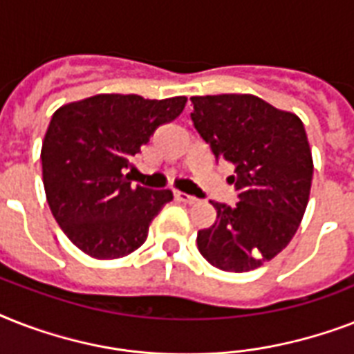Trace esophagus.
<instances>
[{"label": "esophagus", "instance_id": "1", "mask_svg": "<svg viewBox=\"0 0 354 354\" xmlns=\"http://www.w3.org/2000/svg\"><path fill=\"white\" fill-rule=\"evenodd\" d=\"M174 198L178 200V202H182V204H196V198H194V196H191V194H185V193H180V191H178V193H174Z\"/></svg>", "mask_w": 354, "mask_h": 354}]
</instances>
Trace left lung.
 <instances>
[{
    "mask_svg": "<svg viewBox=\"0 0 354 354\" xmlns=\"http://www.w3.org/2000/svg\"><path fill=\"white\" fill-rule=\"evenodd\" d=\"M194 128L216 160L235 165L233 207L211 202L215 224L196 244L224 272H250L283 252L296 235L313 183V152L296 113L248 93L191 97Z\"/></svg>",
    "mask_w": 354,
    "mask_h": 354,
    "instance_id": "obj_1",
    "label": "left lung"
}]
</instances>
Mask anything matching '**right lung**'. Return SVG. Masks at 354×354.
<instances>
[{
    "instance_id": "obj_1",
    "label": "right lung",
    "mask_w": 354,
    "mask_h": 354,
    "mask_svg": "<svg viewBox=\"0 0 354 354\" xmlns=\"http://www.w3.org/2000/svg\"><path fill=\"white\" fill-rule=\"evenodd\" d=\"M185 102L101 93L53 113L41 143L47 204L69 241L90 257L119 259L138 250L150 222L172 200L169 189L132 187L122 171Z\"/></svg>"
}]
</instances>
